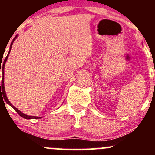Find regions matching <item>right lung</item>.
I'll return each mask as SVG.
<instances>
[{
    "label": "right lung",
    "mask_w": 155,
    "mask_h": 155,
    "mask_svg": "<svg viewBox=\"0 0 155 155\" xmlns=\"http://www.w3.org/2000/svg\"><path fill=\"white\" fill-rule=\"evenodd\" d=\"M16 37H17V35H16ZM16 37H15V38H14L13 40H12V43H11L10 49H9V52H8V55H7V56L6 57V58H5V60H4V61H3V63L2 66H1V65H0V73H1V71H2L3 78H2V81H1V82H0V91H2L3 96V97H3V98H4L5 101H6V102L7 103V104H9L10 106H12V107L14 109H15V111L17 112V113L19 114V116H21V117H23V118H25V119H28V120H30V119H40V118H41V117H33V116H28V115L22 113V112H21L20 111H19V110L17 109V108H15V106H14L13 105H12V104H11V103L9 102V101L8 100V98H7V97H6V92H5V89H4V66H5V63H6V60H7V59H8V54H9V53H10L11 49H12V44H13V42L15 41V38H16ZM1 67L2 68L1 69H0Z\"/></svg>",
    "instance_id": "right-lung-1"
}]
</instances>
